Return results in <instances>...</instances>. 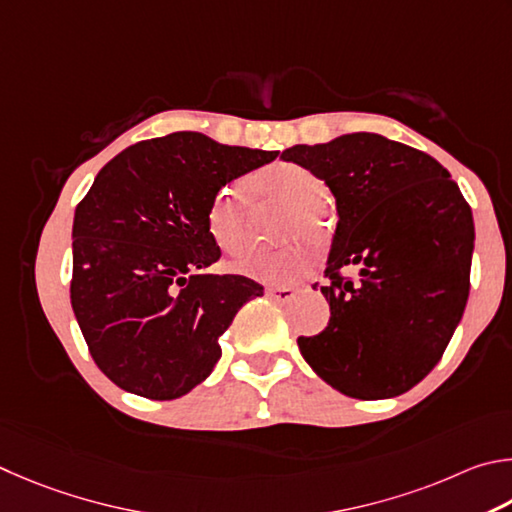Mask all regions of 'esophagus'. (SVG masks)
Returning a JSON list of instances; mask_svg holds the SVG:
<instances>
[{"mask_svg": "<svg viewBox=\"0 0 512 512\" xmlns=\"http://www.w3.org/2000/svg\"><path fill=\"white\" fill-rule=\"evenodd\" d=\"M267 297L274 299L276 303H288L297 297V290L294 288H267Z\"/></svg>", "mask_w": 512, "mask_h": 512, "instance_id": "1", "label": "esophagus"}]
</instances>
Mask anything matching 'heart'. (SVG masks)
<instances>
[{
  "mask_svg": "<svg viewBox=\"0 0 512 512\" xmlns=\"http://www.w3.org/2000/svg\"><path fill=\"white\" fill-rule=\"evenodd\" d=\"M247 191L258 206H285V218L279 222V236L285 240H297L308 236L321 242L326 238L330 218L326 206L328 188L321 177L312 170L290 161H279L263 170H256L247 177ZM206 224L213 240L229 251L240 254L251 245L254 229H251V206L245 191L240 188H222L213 197ZM315 261L308 245H292L279 251H254L236 263V270L254 276L265 283H288L306 272Z\"/></svg>",
  "mask_w": 512,
  "mask_h": 512,
  "instance_id": "heart-1",
  "label": "heart"
}]
</instances>
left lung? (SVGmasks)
I'll use <instances>...</instances> for the list:
<instances>
[{
	"instance_id": "8db88e82",
	"label": "left lung",
	"mask_w": 512,
	"mask_h": 512,
	"mask_svg": "<svg viewBox=\"0 0 512 512\" xmlns=\"http://www.w3.org/2000/svg\"><path fill=\"white\" fill-rule=\"evenodd\" d=\"M281 157L324 179L339 215L321 288L330 321L299 337L303 360L344 396L396 398L434 369L463 317L470 204L434 157L382 134H344Z\"/></svg>"
}]
</instances>
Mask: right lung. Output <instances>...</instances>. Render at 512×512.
I'll return each instance as SVG.
<instances>
[{"mask_svg": "<svg viewBox=\"0 0 512 512\" xmlns=\"http://www.w3.org/2000/svg\"><path fill=\"white\" fill-rule=\"evenodd\" d=\"M276 155L173 132L125 148L96 175L74 215L71 308L116 387L175 400L209 378L220 335L263 285L200 274L220 258L206 213L224 184Z\"/></svg>", "mask_w": 512, "mask_h": 512, "instance_id": "add662e5", "label": "right lung"}]
</instances>
